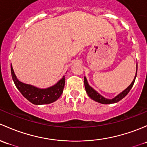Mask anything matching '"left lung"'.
Wrapping results in <instances>:
<instances>
[{
    "label": "left lung",
    "mask_w": 147,
    "mask_h": 147,
    "mask_svg": "<svg viewBox=\"0 0 147 147\" xmlns=\"http://www.w3.org/2000/svg\"><path fill=\"white\" fill-rule=\"evenodd\" d=\"M137 70H136L135 76H134V79H133L132 82L131 83V84H130L127 88H125L123 91L121 92L120 93H119L118 95H117V96L114 97L113 98H112V99H108V98H105V97L102 96V95L98 93L94 88H93L89 85L88 82L87 78H86V76H84V85H85V88H86V93H88V96L90 97L92 100H95L96 102H99V103H101V104L116 103V102H119V100H121L122 98H125V97L128 94V93H129V90H131L133 85L134 84L136 77H137Z\"/></svg>",
    "instance_id": "8db88e82"
}]
</instances>
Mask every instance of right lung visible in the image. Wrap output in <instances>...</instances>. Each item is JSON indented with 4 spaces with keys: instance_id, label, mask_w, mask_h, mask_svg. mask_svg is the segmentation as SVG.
<instances>
[{
    "instance_id": "right-lung-1",
    "label": "right lung",
    "mask_w": 147,
    "mask_h": 147,
    "mask_svg": "<svg viewBox=\"0 0 147 147\" xmlns=\"http://www.w3.org/2000/svg\"><path fill=\"white\" fill-rule=\"evenodd\" d=\"M11 69L12 78L18 90H19L28 100L34 105H40L45 104H49L57 100L63 93L65 84V76L54 85L46 88H40L33 85H30L21 82L18 79L13 66H10Z\"/></svg>"
}]
</instances>
